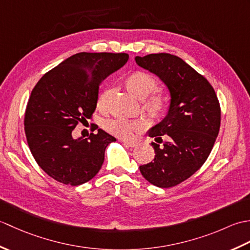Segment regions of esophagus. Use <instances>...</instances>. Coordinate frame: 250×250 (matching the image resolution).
Segmentation results:
<instances>
[{"label": "esophagus", "instance_id": "1", "mask_svg": "<svg viewBox=\"0 0 250 250\" xmlns=\"http://www.w3.org/2000/svg\"><path fill=\"white\" fill-rule=\"evenodd\" d=\"M125 145L129 146V147H136L137 146V143L133 142V141H124Z\"/></svg>", "mask_w": 250, "mask_h": 250}]
</instances>
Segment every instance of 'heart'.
<instances>
[{"instance_id":"1","label":"heart","mask_w":250,"mask_h":250,"mask_svg":"<svg viewBox=\"0 0 250 250\" xmlns=\"http://www.w3.org/2000/svg\"><path fill=\"white\" fill-rule=\"evenodd\" d=\"M125 83L129 92L139 100H145L149 97L158 86L157 79L151 74L142 71L130 74L125 78ZM111 93H113V89L109 87H105L99 92L97 105L100 110H106L108 108ZM144 109L151 117L160 118V117L166 114L167 109V99L163 94H153L149 99L145 101ZM105 126L113 134L126 139V137L131 136L132 132L141 130L143 128V124L139 120H126L118 118L108 120L105 124Z\"/></svg>"}]
</instances>
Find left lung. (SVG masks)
Here are the masks:
<instances>
[{
    "instance_id": "obj_1",
    "label": "left lung",
    "mask_w": 250,
    "mask_h": 250,
    "mask_svg": "<svg viewBox=\"0 0 250 250\" xmlns=\"http://www.w3.org/2000/svg\"><path fill=\"white\" fill-rule=\"evenodd\" d=\"M135 62L160 78L171 97L166 117L147 132L156 141L155 159L140 171L157 187H174L198 171L213 149L220 128L218 99L207 79L176 56H137Z\"/></svg>"
}]
</instances>
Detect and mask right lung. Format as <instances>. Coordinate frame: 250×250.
<instances>
[{
    "label": "right lung",
    "mask_w": 250,
    "mask_h": 250,
    "mask_svg": "<svg viewBox=\"0 0 250 250\" xmlns=\"http://www.w3.org/2000/svg\"><path fill=\"white\" fill-rule=\"evenodd\" d=\"M129 59L126 54L79 52L47 72L35 84L24 115L30 150L57 182L79 186L98 174L114 136L102 129L74 139L76 125L91 118L104 79Z\"/></svg>",
    "instance_id": "1"
}]
</instances>
